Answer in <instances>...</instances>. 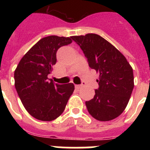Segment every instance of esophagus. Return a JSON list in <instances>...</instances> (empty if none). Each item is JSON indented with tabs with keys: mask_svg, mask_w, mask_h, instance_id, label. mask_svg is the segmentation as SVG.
<instances>
[{
	"mask_svg": "<svg viewBox=\"0 0 150 150\" xmlns=\"http://www.w3.org/2000/svg\"><path fill=\"white\" fill-rule=\"evenodd\" d=\"M83 87V85H75V88L76 89H79V88H81Z\"/></svg>",
	"mask_w": 150,
	"mask_h": 150,
	"instance_id": "obj_1",
	"label": "esophagus"
}]
</instances>
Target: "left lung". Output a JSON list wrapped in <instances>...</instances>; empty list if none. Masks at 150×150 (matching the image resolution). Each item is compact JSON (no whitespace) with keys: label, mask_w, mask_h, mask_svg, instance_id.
I'll list each match as a JSON object with an SVG mask.
<instances>
[{"label":"left lung","mask_w":150,"mask_h":150,"mask_svg":"<svg viewBox=\"0 0 150 150\" xmlns=\"http://www.w3.org/2000/svg\"><path fill=\"white\" fill-rule=\"evenodd\" d=\"M83 50L88 65L99 73L98 89L87 110L99 121H110L121 115L133 91V69L114 46L95 34L71 37Z\"/></svg>","instance_id":"left-lung-1"}]
</instances>
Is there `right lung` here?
I'll use <instances>...</instances> for the list:
<instances>
[{"mask_svg": "<svg viewBox=\"0 0 150 150\" xmlns=\"http://www.w3.org/2000/svg\"><path fill=\"white\" fill-rule=\"evenodd\" d=\"M71 43V37L52 35L42 38L26 52L16 68L17 93L26 110L37 120L57 119L74 92L73 83L59 85L48 80V74L56 63L57 50Z\"/></svg>", "mask_w": 150, "mask_h": 150, "instance_id": "right-lung-1", "label": "right lung"}]
</instances>
